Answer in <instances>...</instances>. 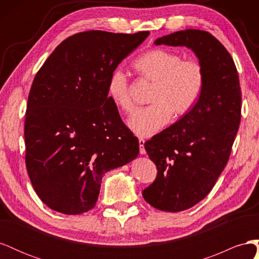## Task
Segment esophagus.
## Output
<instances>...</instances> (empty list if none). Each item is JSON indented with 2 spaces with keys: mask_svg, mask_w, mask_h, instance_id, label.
<instances>
[{
  "mask_svg": "<svg viewBox=\"0 0 259 259\" xmlns=\"http://www.w3.org/2000/svg\"><path fill=\"white\" fill-rule=\"evenodd\" d=\"M139 147H140V149H139V151H140V153L142 154H146V149H145V139H143V138H140L139 140Z\"/></svg>",
  "mask_w": 259,
  "mask_h": 259,
  "instance_id": "esophagus-1",
  "label": "esophagus"
}]
</instances>
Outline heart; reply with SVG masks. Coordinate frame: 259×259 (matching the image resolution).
<instances>
[{"label":"heart","mask_w":259,"mask_h":259,"mask_svg":"<svg viewBox=\"0 0 259 259\" xmlns=\"http://www.w3.org/2000/svg\"><path fill=\"white\" fill-rule=\"evenodd\" d=\"M136 71L153 83L147 108L137 110L128 120L130 128L142 137L154 135L169 122L171 114L183 116L198 103L205 84V71L199 60L184 59L177 53L152 50L134 62ZM108 96L125 113L135 108L127 75L116 69L108 82Z\"/></svg>","instance_id":"b5f03b06"}]
</instances>
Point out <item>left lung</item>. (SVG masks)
Returning a JSON list of instances; mask_svg holds the SVG:
<instances>
[{
	"label": "left lung",
	"mask_w": 259,
	"mask_h": 259,
	"mask_svg": "<svg viewBox=\"0 0 259 259\" xmlns=\"http://www.w3.org/2000/svg\"><path fill=\"white\" fill-rule=\"evenodd\" d=\"M154 44L186 46L205 71L204 89L195 106L145 143L158 176L143 197L154 208L176 213L204 199L228 162L241 121V89L230 54L206 31H177Z\"/></svg>",
	"instance_id": "8db88e82"
}]
</instances>
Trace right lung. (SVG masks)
I'll list each match as a JSON object with an SVG mask.
<instances>
[{
	"label": "right lung",
	"instance_id": "obj_1",
	"mask_svg": "<svg viewBox=\"0 0 259 259\" xmlns=\"http://www.w3.org/2000/svg\"><path fill=\"white\" fill-rule=\"evenodd\" d=\"M149 31L92 30L62 41L38 70L29 93L26 165L38 198L67 215L96 205L107 171L137 158L139 142L108 96L120 62Z\"/></svg>",
	"mask_w": 259,
	"mask_h": 259
}]
</instances>
